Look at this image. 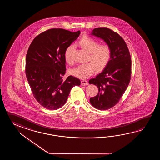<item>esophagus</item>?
<instances>
[{
	"instance_id": "34e87169",
	"label": "esophagus",
	"mask_w": 160,
	"mask_h": 160,
	"mask_svg": "<svg viewBox=\"0 0 160 160\" xmlns=\"http://www.w3.org/2000/svg\"><path fill=\"white\" fill-rule=\"evenodd\" d=\"M88 81H86V80H84V79H83V80H82L81 81V85L82 86H85V85H88Z\"/></svg>"
}]
</instances>
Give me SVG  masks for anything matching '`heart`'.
I'll use <instances>...</instances> for the list:
<instances>
[{
  "label": "heart",
  "mask_w": 160,
  "mask_h": 160,
  "mask_svg": "<svg viewBox=\"0 0 160 160\" xmlns=\"http://www.w3.org/2000/svg\"><path fill=\"white\" fill-rule=\"evenodd\" d=\"M79 44L89 53L88 62L79 65L72 69L71 73L79 78H88L92 75L97 68H103L109 63L112 55V50L108 44H99L98 41L90 36L85 35L79 41ZM74 46L70 44L65 51L66 61L72 65L74 61L72 52Z\"/></svg>",
  "instance_id": "b5f03b06"
}]
</instances>
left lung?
<instances>
[{
  "label": "left lung",
  "instance_id": "left-lung-1",
  "mask_svg": "<svg viewBox=\"0 0 160 160\" xmlns=\"http://www.w3.org/2000/svg\"><path fill=\"white\" fill-rule=\"evenodd\" d=\"M92 35L100 38L108 44L112 55L105 68L88 83L98 88L97 95L90 102L96 109L105 110L119 102L131 78V57L125 41L119 34L108 28H96Z\"/></svg>",
  "mask_w": 160,
  "mask_h": 160
}]
</instances>
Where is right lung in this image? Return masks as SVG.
Listing matches in <instances>:
<instances>
[{
	"label": "right lung",
	"mask_w": 160,
	"mask_h": 160,
	"mask_svg": "<svg viewBox=\"0 0 160 160\" xmlns=\"http://www.w3.org/2000/svg\"><path fill=\"white\" fill-rule=\"evenodd\" d=\"M81 33L51 28L31 42L26 58V75L34 98L46 109L55 110L64 105L70 90L81 81L72 75L66 80L65 51Z\"/></svg>",
	"instance_id": "add662e5"
}]
</instances>
